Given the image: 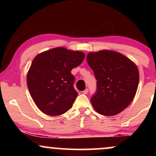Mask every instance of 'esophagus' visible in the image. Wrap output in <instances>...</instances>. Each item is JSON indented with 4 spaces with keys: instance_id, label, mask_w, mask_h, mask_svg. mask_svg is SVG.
I'll use <instances>...</instances> for the list:
<instances>
[{
    "instance_id": "34e87169",
    "label": "esophagus",
    "mask_w": 156,
    "mask_h": 156,
    "mask_svg": "<svg viewBox=\"0 0 156 156\" xmlns=\"http://www.w3.org/2000/svg\"><path fill=\"white\" fill-rule=\"evenodd\" d=\"M88 92H89V89H86L85 90L83 91V93L84 94H87V93H88Z\"/></svg>"
}]
</instances>
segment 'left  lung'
Instances as JSON below:
<instances>
[{
    "label": "left lung",
    "mask_w": 156,
    "mask_h": 156,
    "mask_svg": "<svg viewBox=\"0 0 156 156\" xmlns=\"http://www.w3.org/2000/svg\"><path fill=\"white\" fill-rule=\"evenodd\" d=\"M94 72L97 90L91 98L93 108L102 115L114 116L126 108L136 93L138 68L124 55L103 50L87 57Z\"/></svg>",
    "instance_id": "left-lung-1"
}]
</instances>
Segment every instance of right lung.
Listing matches in <instances>:
<instances>
[{"mask_svg":"<svg viewBox=\"0 0 156 156\" xmlns=\"http://www.w3.org/2000/svg\"><path fill=\"white\" fill-rule=\"evenodd\" d=\"M85 54L58 47L39 53L27 74V86L40 111L58 116L72 108L78 96L73 84V68L82 63Z\"/></svg>","mask_w":156,"mask_h":156,"instance_id":"right-lung-1","label":"right lung"}]
</instances>
